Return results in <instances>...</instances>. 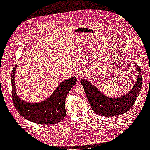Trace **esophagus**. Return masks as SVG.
Instances as JSON below:
<instances>
[{
    "label": "esophagus",
    "instance_id": "1",
    "mask_svg": "<svg viewBox=\"0 0 150 150\" xmlns=\"http://www.w3.org/2000/svg\"><path fill=\"white\" fill-rule=\"evenodd\" d=\"M81 74L79 73V74H78V78H81Z\"/></svg>",
    "mask_w": 150,
    "mask_h": 150
}]
</instances>
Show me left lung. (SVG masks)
Instances as JSON below:
<instances>
[{
    "instance_id": "obj_1",
    "label": "left lung",
    "mask_w": 150,
    "mask_h": 150,
    "mask_svg": "<svg viewBox=\"0 0 150 150\" xmlns=\"http://www.w3.org/2000/svg\"><path fill=\"white\" fill-rule=\"evenodd\" d=\"M138 72L137 79L129 91L123 96L112 98L104 95L98 88L86 79H81V84L93 110L103 116H115L130 110L134 105L142 89V73L140 68L134 63Z\"/></svg>"
}]
</instances>
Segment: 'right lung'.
Listing matches in <instances>:
<instances>
[{
    "mask_svg": "<svg viewBox=\"0 0 150 150\" xmlns=\"http://www.w3.org/2000/svg\"><path fill=\"white\" fill-rule=\"evenodd\" d=\"M17 65L11 74L12 101L19 114L24 118L41 125L56 124L66 116L65 99L67 94L76 84L75 76L63 81L53 93L45 100L39 103H29L18 96L16 89L15 74Z\"/></svg>",
    "mask_w": 150,
    "mask_h": 150,
    "instance_id": "add662e5",
    "label": "right lung"
}]
</instances>
